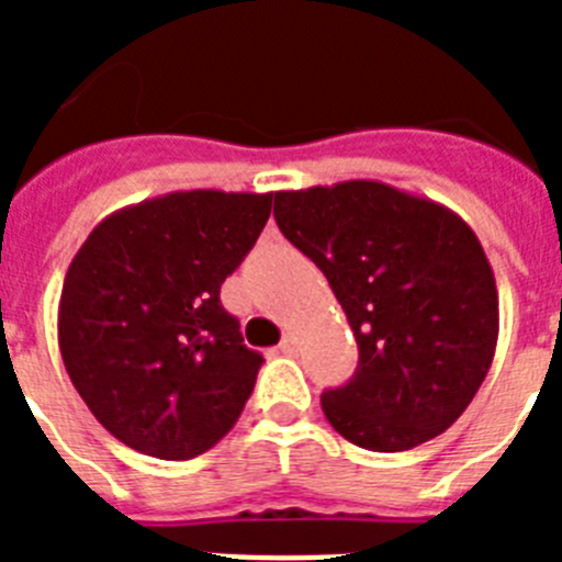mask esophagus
<instances>
[{"label":"esophagus","mask_w":562,"mask_h":562,"mask_svg":"<svg viewBox=\"0 0 562 562\" xmlns=\"http://www.w3.org/2000/svg\"><path fill=\"white\" fill-rule=\"evenodd\" d=\"M278 349L284 351V355H295V351H297V337L295 335H286L284 340H281V346H278Z\"/></svg>","instance_id":"1"}]
</instances>
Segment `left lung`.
<instances>
[{"label": "left lung", "mask_w": 562, "mask_h": 562, "mask_svg": "<svg viewBox=\"0 0 562 562\" xmlns=\"http://www.w3.org/2000/svg\"><path fill=\"white\" fill-rule=\"evenodd\" d=\"M276 222L329 281L360 362L321 408L351 445L400 453L464 414L493 366L498 290L459 213L389 182L276 191Z\"/></svg>", "instance_id": "obj_1"}]
</instances>
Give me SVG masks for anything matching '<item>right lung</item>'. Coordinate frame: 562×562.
<instances>
[{
  "label": "right lung",
  "instance_id": "obj_1",
  "mask_svg": "<svg viewBox=\"0 0 562 562\" xmlns=\"http://www.w3.org/2000/svg\"><path fill=\"white\" fill-rule=\"evenodd\" d=\"M272 193L171 191L109 213L69 261L58 349L103 428L186 461L236 425L261 355L220 290L270 220Z\"/></svg>",
  "mask_w": 562,
  "mask_h": 562
}]
</instances>
